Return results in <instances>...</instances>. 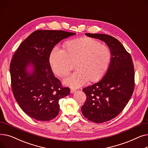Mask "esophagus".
<instances>
[{"label": "esophagus", "mask_w": 148, "mask_h": 148, "mask_svg": "<svg viewBox=\"0 0 148 148\" xmlns=\"http://www.w3.org/2000/svg\"><path fill=\"white\" fill-rule=\"evenodd\" d=\"M75 91V89H71V90H70V92H71V94H73V93Z\"/></svg>", "instance_id": "1"}]
</instances>
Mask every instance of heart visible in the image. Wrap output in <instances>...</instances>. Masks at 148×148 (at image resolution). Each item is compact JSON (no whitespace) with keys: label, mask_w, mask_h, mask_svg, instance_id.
Instances as JSON below:
<instances>
[{"label":"heart","mask_w":148,"mask_h":148,"mask_svg":"<svg viewBox=\"0 0 148 148\" xmlns=\"http://www.w3.org/2000/svg\"><path fill=\"white\" fill-rule=\"evenodd\" d=\"M54 73L61 77L68 75L75 63L77 71L65 79L68 86L77 88L89 81L99 80L110 64L111 51L107 46L94 39L84 37L68 41L65 50L54 47L50 55Z\"/></svg>","instance_id":"1"}]
</instances>
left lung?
<instances>
[{
  "label": "left lung",
  "instance_id": "8db88e82",
  "mask_svg": "<svg viewBox=\"0 0 148 148\" xmlns=\"http://www.w3.org/2000/svg\"><path fill=\"white\" fill-rule=\"evenodd\" d=\"M86 36L104 41L111 51L110 64L98 83L83 89L86 100L82 107L85 118L103 123L116 117L128 104L134 89V68L130 54L115 38L106 34Z\"/></svg>",
  "mask_w": 148,
  "mask_h": 148
}]
</instances>
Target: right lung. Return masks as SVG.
<instances>
[{
  "label": "right lung",
  "instance_id": "1",
  "mask_svg": "<svg viewBox=\"0 0 148 148\" xmlns=\"http://www.w3.org/2000/svg\"><path fill=\"white\" fill-rule=\"evenodd\" d=\"M63 30H38L18 47L10 64L11 87L17 103L30 118L48 121L59 112V100L68 95L54 77L50 65V53L62 40L75 35ZM33 68L32 72L28 71Z\"/></svg>",
  "mask_w": 148,
  "mask_h": 148
}]
</instances>
